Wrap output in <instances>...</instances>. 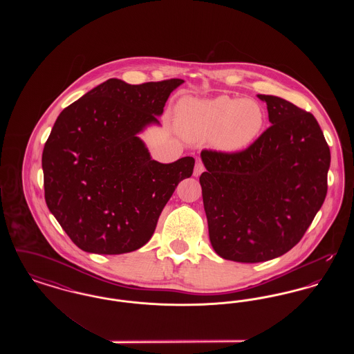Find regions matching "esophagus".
<instances>
[{
	"label": "esophagus",
	"mask_w": 354,
	"mask_h": 354,
	"mask_svg": "<svg viewBox=\"0 0 354 354\" xmlns=\"http://www.w3.org/2000/svg\"><path fill=\"white\" fill-rule=\"evenodd\" d=\"M204 169H204V165L201 160H198L196 165H195V169H194V176H199Z\"/></svg>",
	"instance_id": "esophagus-1"
}]
</instances>
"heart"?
<instances>
[{
  "label": "heart",
  "instance_id": "b5f03b06",
  "mask_svg": "<svg viewBox=\"0 0 354 354\" xmlns=\"http://www.w3.org/2000/svg\"><path fill=\"white\" fill-rule=\"evenodd\" d=\"M183 134L191 140L212 138L223 151H243L253 145L266 127V110L254 100L216 97L187 98L178 104Z\"/></svg>",
  "mask_w": 354,
  "mask_h": 354
}]
</instances>
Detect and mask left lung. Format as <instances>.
I'll return each mask as SVG.
<instances>
[{"mask_svg":"<svg viewBox=\"0 0 354 354\" xmlns=\"http://www.w3.org/2000/svg\"><path fill=\"white\" fill-rule=\"evenodd\" d=\"M268 127L239 152L203 150V204L212 248L237 263H261L292 250L328 191L330 150L316 118L274 95Z\"/></svg>","mask_w":354,"mask_h":354,"instance_id":"obj_1","label":"left lung"}]
</instances>
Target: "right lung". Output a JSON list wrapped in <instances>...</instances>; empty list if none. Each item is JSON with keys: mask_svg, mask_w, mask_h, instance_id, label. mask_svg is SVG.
I'll use <instances>...</instances> for the list:
<instances>
[{"mask_svg": "<svg viewBox=\"0 0 354 354\" xmlns=\"http://www.w3.org/2000/svg\"><path fill=\"white\" fill-rule=\"evenodd\" d=\"M183 80L98 84L55 120L42 152L45 201L84 252L120 254L143 247L195 159L153 160L138 136Z\"/></svg>", "mask_w": 354, "mask_h": 354, "instance_id": "right-lung-1", "label": "right lung"}]
</instances>
